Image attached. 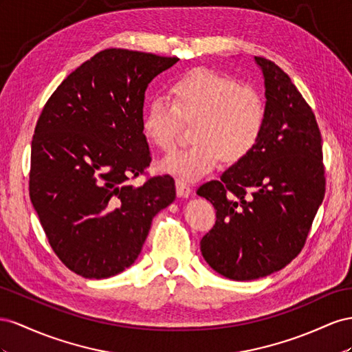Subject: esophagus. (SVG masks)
I'll return each instance as SVG.
<instances>
[{
	"label": "esophagus",
	"instance_id": "obj_1",
	"mask_svg": "<svg viewBox=\"0 0 352 352\" xmlns=\"http://www.w3.org/2000/svg\"><path fill=\"white\" fill-rule=\"evenodd\" d=\"M175 190H177V196L178 197H188L190 193H192V188L184 182V179H175Z\"/></svg>",
	"mask_w": 352,
	"mask_h": 352
}]
</instances>
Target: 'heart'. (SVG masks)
Masks as SVG:
<instances>
[{
  "label": "heart",
  "mask_w": 352,
  "mask_h": 352,
  "mask_svg": "<svg viewBox=\"0 0 352 352\" xmlns=\"http://www.w3.org/2000/svg\"><path fill=\"white\" fill-rule=\"evenodd\" d=\"M170 102L150 100L143 118L147 142L162 152L177 144L184 122H195L192 147L160 160L159 169L186 178H200L219 165L245 159L258 144L265 124V104L255 88L239 85L234 78L197 67L169 84Z\"/></svg>",
  "instance_id": "1"
}]
</instances>
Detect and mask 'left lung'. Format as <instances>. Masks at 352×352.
<instances>
[{"label":"left lung","instance_id":"8db88e82","mask_svg":"<svg viewBox=\"0 0 352 352\" xmlns=\"http://www.w3.org/2000/svg\"><path fill=\"white\" fill-rule=\"evenodd\" d=\"M255 62L267 98L259 142L219 179L197 188L217 210L215 226L200 240L202 255L217 273L239 282L265 277L298 256L326 192L313 110L276 63Z\"/></svg>","mask_w":352,"mask_h":352}]
</instances>
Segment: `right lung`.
<instances>
[{"instance_id":"1","label":"right lung","mask_w":352,"mask_h":352,"mask_svg":"<svg viewBox=\"0 0 352 352\" xmlns=\"http://www.w3.org/2000/svg\"><path fill=\"white\" fill-rule=\"evenodd\" d=\"M179 58L124 48L97 53L57 87L39 116L29 196L58 259L85 278H107L142 252L153 217L174 202L170 175L131 179L152 162L144 94Z\"/></svg>"}]
</instances>
